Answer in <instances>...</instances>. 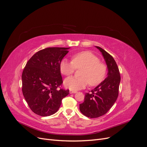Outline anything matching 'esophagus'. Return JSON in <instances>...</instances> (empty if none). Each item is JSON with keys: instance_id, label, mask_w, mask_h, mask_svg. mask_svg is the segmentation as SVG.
Here are the masks:
<instances>
[{"instance_id": "34e87169", "label": "esophagus", "mask_w": 147, "mask_h": 147, "mask_svg": "<svg viewBox=\"0 0 147 147\" xmlns=\"http://www.w3.org/2000/svg\"><path fill=\"white\" fill-rule=\"evenodd\" d=\"M69 92H70V94H73V93H76L77 91H74V90H70Z\"/></svg>"}]
</instances>
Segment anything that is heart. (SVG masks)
Segmentation results:
<instances>
[{
	"instance_id": "obj_1",
	"label": "heart",
	"mask_w": 147,
	"mask_h": 147,
	"mask_svg": "<svg viewBox=\"0 0 147 147\" xmlns=\"http://www.w3.org/2000/svg\"><path fill=\"white\" fill-rule=\"evenodd\" d=\"M98 57L92 53L85 51L77 53L72 57V61L63 59L60 63L61 72L65 76L72 75L75 69H80V77H70L64 81L66 88L78 90L85 88L88 83L96 86L104 80L107 74V66L99 62Z\"/></svg>"
}]
</instances>
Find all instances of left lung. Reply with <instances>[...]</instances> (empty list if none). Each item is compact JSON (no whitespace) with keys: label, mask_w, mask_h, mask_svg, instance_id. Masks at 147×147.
Here are the masks:
<instances>
[{"label":"left lung","mask_w":147,"mask_h":147,"mask_svg":"<svg viewBox=\"0 0 147 147\" xmlns=\"http://www.w3.org/2000/svg\"><path fill=\"white\" fill-rule=\"evenodd\" d=\"M102 53L108 69L107 77L98 86L85 94L80 110L87 117L95 118L105 115L116 102L121 77L113 57L102 48L96 47Z\"/></svg>","instance_id":"8db88e82"}]
</instances>
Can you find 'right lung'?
Returning a JSON list of instances; mask_svg holds the SVG:
<instances>
[{
	"label": "right lung",
	"mask_w": 147,
	"mask_h": 147,
	"mask_svg": "<svg viewBox=\"0 0 147 147\" xmlns=\"http://www.w3.org/2000/svg\"><path fill=\"white\" fill-rule=\"evenodd\" d=\"M70 48L50 47L34 54L26 63L22 74V91L34 113L42 117L55 113L69 90L63 84L60 63Z\"/></svg>",
	"instance_id": "obj_1"
}]
</instances>
